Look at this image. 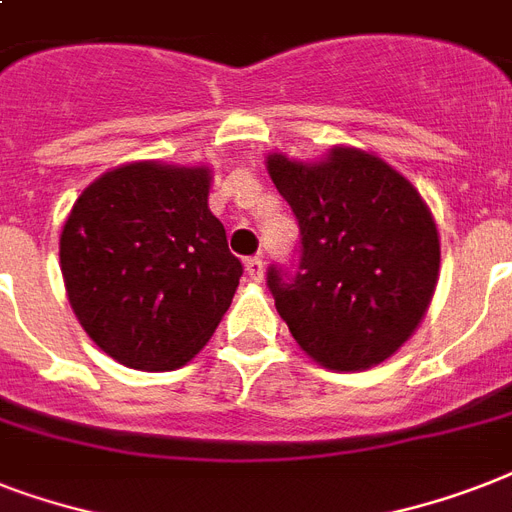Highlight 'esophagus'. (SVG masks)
Listing matches in <instances>:
<instances>
[{
  "label": "esophagus",
  "instance_id": "obj_1",
  "mask_svg": "<svg viewBox=\"0 0 512 512\" xmlns=\"http://www.w3.org/2000/svg\"><path fill=\"white\" fill-rule=\"evenodd\" d=\"M244 271H247L249 281L260 284V281H263V260H260V257H247V260H244Z\"/></svg>",
  "mask_w": 512,
  "mask_h": 512
}]
</instances>
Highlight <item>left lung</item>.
<instances>
[{
    "label": "left lung",
    "instance_id": "left-lung-1",
    "mask_svg": "<svg viewBox=\"0 0 512 512\" xmlns=\"http://www.w3.org/2000/svg\"><path fill=\"white\" fill-rule=\"evenodd\" d=\"M268 172L300 225L295 268H268L297 345L337 372L393 356L428 311L441 263L420 193L356 148H335L321 164L273 154Z\"/></svg>",
    "mask_w": 512,
    "mask_h": 512
}]
</instances>
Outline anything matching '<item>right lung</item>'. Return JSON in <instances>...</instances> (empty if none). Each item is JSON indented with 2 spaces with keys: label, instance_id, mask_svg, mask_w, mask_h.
Instances as JSON below:
<instances>
[{
  "label": "right lung",
  "instance_id": "add662e5",
  "mask_svg": "<svg viewBox=\"0 0 512 512\" xmlns=\"http://www.w3.org/2000/svg\"><path fill=\"white\" fill-rule=\"evenodd\" d=\"M207 196L204 167L135 162L76 199L60 271L84 332L119 364L177 369L228 311L244 268Z\"/></svg>",
  "mask_w": 512,
  "mask_h": 512
}]
</instances>
